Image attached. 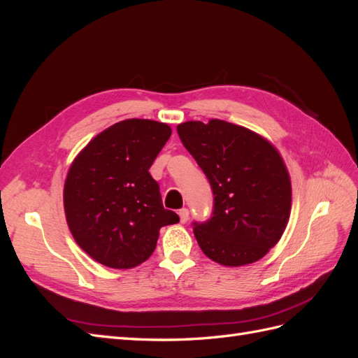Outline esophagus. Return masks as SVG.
<instances>
[{
    "instance_id": "1",
    "label": "esophagus",
    "mask_w": 358,
    "mask_h": 358,
    "mask_svg": "<svg viewBox=\"0 0 358 358\" xmlns=\"http://www.w3.org/2000/svg\"><path fill=\"white\" fill-rule=\"evenodd\" d=\"M178 213H179L180 222H182V224H185V222L188 221V218H189V210H188V209H185V208H183V209H180Z\"/></svg>"
}]
</instances>
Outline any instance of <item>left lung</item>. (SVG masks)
I'll return each instance as SVG.
<instances>
[{
    "label": "left lung",
    "mask_w": 358,
    "mask_h": 358,
    "mask_svg": "<svg viewBox=\"0 0 358 358\" xmlns=\"http://www.w3.org/2000/svg\"><path fill=\"white\" fill-rule=\"evenodd\" d=\"M178 134L213 192L210 218L192 222L201 251L233 267L263 258L279 242L291 209V182L278 150L220 119L183 122Z\"/></svg>",
    "instance_id": "8db88e82"
}]
</instances>
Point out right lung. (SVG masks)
Segmentation results:
<instances>
[{
	"instance_id": "add662e5",
	"label": "right lung",
	"mask_w": 358,
	"mask_h": 358,
	"mask_svg": "<svg viewBox=\"0 0 358 358\" xmlns=\"http://www.w3.org/2000/svg\"><path fill=\"white\" fill-rule=\"evenodd\" d=\"M171 136L167 124L127 119L92 138L73 161L64 209L74 241L95 262L131 268L152 255L161 227L179 222L149 175Z\"/></svg>"
}]
</instances>
